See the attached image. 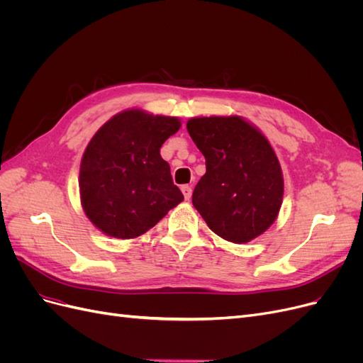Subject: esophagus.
<instances>
[{
    "instance_id": "1",
    "label": "esophagus",
    "mask_w": 363,
    "mask_h": 363,
    "mask_svg": "<svg viewBox=\"0 0 363 363\" xmlns=\"http://www.w3.org/2000/svg\"><path fill=\"white\" fill-rule=\"evenodd\" d=\"M182 192H183V195H184V200H189L191 195H192V186L183 184V186H182Z\"/></svg>"
}]
</instances>
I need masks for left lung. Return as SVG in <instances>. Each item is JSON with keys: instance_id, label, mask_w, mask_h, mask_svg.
<instances>
[{"instance_id": "1", "label": "left lung", "mask_w": 363, "mask_h": 363, "mask_svg": "<svg viewBox=\"0 0 363 363\" xmlns=\"http://www.w3.org/2000/svg\"><path fill=\"white\" fill-rule=\"evenodd\" d=\"M206 159L192 204L213 233L247 244L276 221L283 203V172L262 131L239 115L196 116L186 124Z\"/></svg>"}]
</instances>
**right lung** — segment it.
<instances>
[{"label":"right lung","mask_w":363,"mask_h":363,"mask_svg":"<svg viewBox=\"0 0 363 363\" xmlns=\"http://www.w3.org/2000/svg\"><path fill=\"white\" fill-rule=\"evenodd\" d=\"M182 127L177 116L127 108L98 128L80 163V201L101 232L135 239L183 201L160 147Z\"/></svg>","instance_id":"1"}]
</instances>
